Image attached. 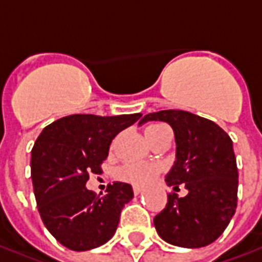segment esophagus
Listing matches in <instances>:
<instances>
[{
	"instance_id": "esophagus-1",
	"label": "esophagus",
	"mask_w": 262,
	"mask_h": 262,
	"mask_svg": "<svg viewBox=\"0 0 262 262\" xmlns=\"http://www.w3.org/2000/svg\"><path fill=\"white\" fill-rule=\"evenodd\" d=\"M143 189L140 187H133V192H135V195H139V193L142 192Z\"/></svg>"
}]
</instances>
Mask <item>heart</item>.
I'll use <instances>...</instances> for the list:
<instances>
[{"label": "heart", "mask_w": 262, "mask_h": 262, "mask_svg": "<svg viewBox=\"0 0 262 262\" xmlns=\"http://www.w3.org/2000/svg\"><path fill=\"white\" fill-rule=\"evenodd\" d=\"M163 129H165V126H148L146 129V137L148 142L156 135H159V132H161ZM157 174H159V168L156 165L147 164V163H126L116 171V177L120 181L136 185V187H143V185L150 184L157 177Z\"/></svg>", "instance_id": "1"}]
</instances>
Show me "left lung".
<instances>
[{
  "mask_svg": "<svg viewBox=\"0 0 262 262\" xmlns=\"http://www.w3.org/2000/svg\"><path fill=\"white\" fill-rule=\"evenodd\" d=\"M167 122L176 135V163L165 177L174 191L185 187L180 198L168 193L165 208L154 217L159 236L172 246L205 247L230 223L237 208L236 156L233 142L214 122L187 111L167 109L144 115L139 122Z\"/></svg>",
  "mask_w": 262,
  "mask_h": 262,
  "instance_id": "8db88e82",
  "label": "left lung"
}]
</instances>
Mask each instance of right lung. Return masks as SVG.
I'll list each match as a JSON object with an SVG mask.
<instances>
[{
    "instance_id": "right-lung-1",
    "label": "right lung",
    "mask_w": 262,
    "mask_h": 262,
    "mask_svg": "<svg viewBox=\"0 0 262 262\" xmlns=\"http://www.w3.org/2000/svg\"><path fill=\"white\" fill-rule=\"evenodd\" d=\"M142 114L70 115L46 126L32 148L31 177L37 210L52 236L73 251L92 250L112 238L133 189L114 182L99 198L86 189L101 174L115 136Z\"/></svg>"
}]
</instances>
